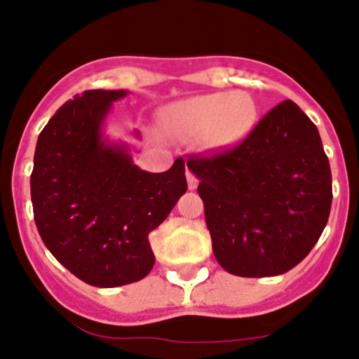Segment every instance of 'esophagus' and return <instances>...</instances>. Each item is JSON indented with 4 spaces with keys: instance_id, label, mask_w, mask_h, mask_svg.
I'll list each match as a JSON object with an SVG mask.
<instances>
[{
    "instance_id": "34e87169",
    "label": "esophagus",
    "mask_w": 359,
    "mask_h": 359,
    "mask_svg": "<svg viewBox=\"0 0 359 359\" xmlns=\"http://www.w3.org/2000/svg\"><path fill=\"white\" fill-rule=\"evenodd\" d=\"M187 181H188V188H190V190H195V188H197V184H198V180L195 178V176H194V172H191V171H188V169H187Z\"/></svg>"
}]
</instances>
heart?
Masks as SVG:
<instances>
[{
	"label": "heart",
	"instance_id": "1",
	"mask_svg": "<svg viewBox=\"0 0 359 359\" xmlns=\"http://www.w3.org/2000/svg\"><path fill=\"white\" fill-rule=\"evenodd\" d=\"M258 106L244 90L209 92L180 99L158 111V126L176 140L198 137L205 150H226L250 136Z\"/></svg>",
	"mask_w": 359,
	"mask_h": 359
}]
</instances>
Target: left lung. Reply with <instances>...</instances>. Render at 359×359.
I'll list each match as a JSON object with an SVG mask.
<instances>
[{"instance_id":"left-lung-1","label":"left lung","mask_w":359,"mask_h":359,"mask_svg":"<svg viewBox=\"0 0 359 359\" xmlns=\"http://www.w3.org/2000/svg\"><path fill=\"white\" fill-rule=\"evenodd\" d=\"M212 253L226 272L269 278L309 255L332 208L318 127L293 101L276 106L233 150L191 158Z\"/></svg>"}]
</instances>
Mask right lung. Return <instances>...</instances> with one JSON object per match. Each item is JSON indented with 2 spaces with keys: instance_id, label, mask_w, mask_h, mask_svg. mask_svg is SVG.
I'll return each instance as SVG.
<instances>
[{
  "instance_id": "add662e5",
  "label": "right lung",
  "mask_w": 359,
  "mask_h": 359,
  "mask_svg": "<svg viewBox=\"0 0 359 359\" xmlns=\"http://www.w3.org/2000/svg\"><path fill=\"white\" fill-rule=\"evenodd\" d=\"M127 90H85L64 102L38 136L31 175L34 222L45 246L78 279L116 288L154 269L151 230L187 191L184 162L137 168L129 144L104 134ZM140 140V133L134 130Z\"/></svg>"
}]
</instances>
